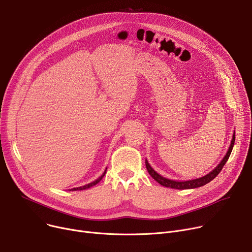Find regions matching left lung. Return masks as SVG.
I'll return each mask as SVG.
<instances>
[{
	"label": "left lung",
	"instance_id": "8db88e82",
	"mask_svg": "<svg viewBox=\"0 0 252 252\" xmlns=\"http://www.w3.org/2000/svg\"><path fill=\"white\" fill-rule=\"evenodd\" d=\"M234 142H235V133L233 134V138H232V141H231V145L229 147V150L226 154V156L224 157V158L220 160V164L211 172L209 173L208 175H205L203 177H201V178H198V179H194V180H189V181H174V180H170V179H167L165 178V177L160 176L159 174H158L149 164V161H147V159H145V166H146V169H147V172L150 173V175L153 177V178L158 182L159 183L160 185L165 186V187H170V188H174V189H192V188H197V187H200V186H203L205 184H208L209 182H211L213 179H215L216 177L219 175V173L221 171V169H223V167L225 166V164L227 162L231 153H232V150H233V146H234Z\"/></svg>",
	"mask_w": 252,
	"mask_h": 252
}]
</instances>
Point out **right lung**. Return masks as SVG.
<instances>
[{
    "mask_svg": "<svg viewBox=\"0 0 252 252\" xmlns=\"http://www.w3.org/2000/svg\"><path fill=\"white\" fill-rule=\"evenodd\" d=\"M106 172H107V169L105 170V172H103V174L99 177V178H97L95 181H94V182H92V183H90V184H86V185H84V186H82V187H77V188H73V189H71V190H84V189H87V188H91V187H93V186H94L95 184H97L101 179H102V177L105 176V174H106Z\"/></svg>",
    "mask_w": 252,
    "mask_h": 252,
    "instance_id": "obj_1",
    "label": "right lung"
}]
</instances>
